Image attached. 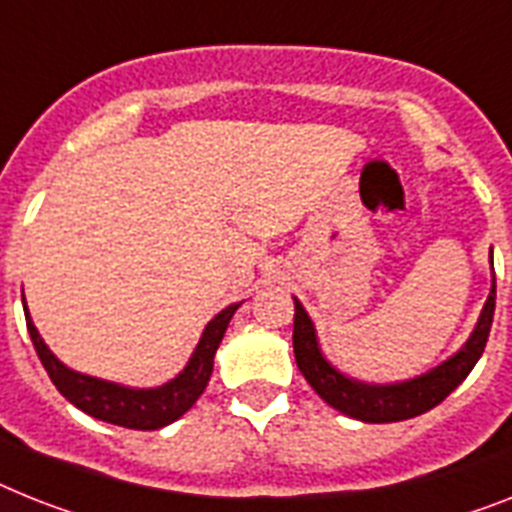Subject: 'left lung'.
I'll use <instances>...</instances> for the list:
<instances>
[{"label":"left lung","mask_w":512,"mask_h":512,"mask_svg":"<svg viewBox=\"0 0 512 512\" xmlns=\"http://www.w3.org/2000/svg\"><path fill=\"white\" fill-rule=\"evenodd\" d=\"M494 295H497V285H494L492 277V290H489L487 303L481 308L479 322H476L466 345L455 356H450L421 377L395 384H366L337 371L319 350L314 322L308 319L306 308L295 298V363H298L306 382L316 390V395L345 416L366 421V424H390V421L421 416V413L432 411L434 405L442 403L471 374V369L481 358V353L487 348L489 329H492Z\"/></svg>","instance_id":"obj_1"}]
</instances>
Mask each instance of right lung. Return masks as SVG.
Returning a JSON list of instances; mask_svg holds the SVG:
<instances>
[{"label": "right lung", "mask_w": 512, "mask_h": 512, "mask_svg": "<svg viewBox=\"0 0 512 512\" xmlns=\"http://www.w3.org/2000/svg\"><path fill=\"white\" fill-rule=\"evenodd\" d=\"M240 303H232L225 311H219L209 324H206L204 335L198 340L188 366H185L175 379H170L162 387H151V390H133L125 384L104 382V379L88 377L80 371L67 369L65 363L54 356L52 350L46 348V342L38 335L36 324L31 322L28 306H25V324H28V335L33 340L38 358L44 363L46 374L54 382L62 395H65L75 408H80L88 416L107 421V424L128 426V429H162L183 416L185 411L193 408L201 392L209 384L211 369H214V353H217L219 342L225 337V329L230 324L232 314L238 311Z\"/></svg>", "instance_id": "1"}]
</instances>
